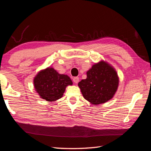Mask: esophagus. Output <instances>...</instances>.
Instances as JSON below:
<instances>
[{"mask_svg":"<svg viewBox=\"0 0 151 151\" xmlns=\"http://www.w3.org/2000/svg\"><path fill=\"white\" fill-rule=\"evenodd\" d=\"M73 80L75 83H78L79 82L80 79H79L78 77H74V78H73Z\"/></svg>","mask_w":151,"mask_h":151,"instance_id":"obj_1","label":"esophagus"}]
</instances>
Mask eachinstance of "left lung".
I'll use <instances>...</instances> for the list:
<instances>
[{"instance_id":"8db88e82","label":"left lung","mask_w":151,"mask_h":151,"mask_svg":"<svg viewBox=\"0 0 151 151\" xmlns=\"http://www.w3.org/2000/svg\"><path fill=\"white\" fill-rule=\"evenodd\" d=\"M119 77L115 68L101 60L93 64L87 71V78L78 85L85 99L90 104H104L113 99L119 85Z\"/></svg>"}]
</instances>
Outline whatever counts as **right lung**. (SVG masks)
Here are the masks:
<instances>
[{
	"label": "right lung",
	"instance_id": "1",
	"mask_svg": "<svg viewBox=\"0 0 151 151\" xmlns=\"http://www.w3.org/2000/svg\"><path fill=\"white\" fill-rule=\"evenodd\" d=\"M73 82L67 75L60 74L52 67L42 70L33 78L35 91L42 99L48 102L61 99L68 85Z\"/></svg>",
	"mask_w": 151,
	"mask_h": 151
}]
</instances>
